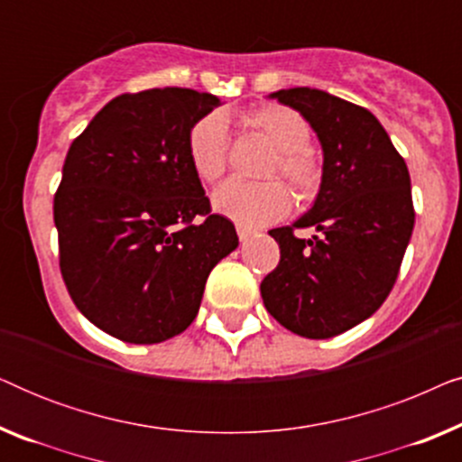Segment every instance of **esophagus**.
<instances>
[{
  "label": "esophagus",
  "instance_id": "1",
  "mask_svg": "<svg viewBox=\"0 0 462 462\" xmlns=\"http://www.w3.org/2000/svg\"><path fill=\"white\" fill-rule=\"evenodd\" d=\"M256 231H252V229H248V226H244V225H237V237H239V242H248V239L254 236Z\"/></svg>",
  "mask_w": 462,
  "mask_h": 462
}]
</instances>
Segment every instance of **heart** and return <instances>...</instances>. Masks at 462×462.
<instances>
[{
    "label": "heart",
    "mask_w": 462,
    "mask_h": 462,
    "mask_svg": "<svg viewBox=\"0 0 462 462\" xmlns=\"http://www.w3.org/2000/svg\"><path fill=\"white\" fill-rule=\"evenodd\" d=\"M244 122L277 149L267 174L282 172L300 198L313 195L319 182V168L307 149L311 130L305 119L288 106L267 105L250 111ZM187 155L195 176L204 182L223 176L229 155V130L223 113H210L193 124L187 136ZM212 208L244 226H263L286 217L292 208V191L282 180L231 179L214 191Z\"/></svg>",
    "instance_id": "heart-1"
}]
</instances>
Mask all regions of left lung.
Instances as JSON below:
<instances>
[{
  "mask_svg": "<svg viewBox=\"0 0 462 462\" xmlns=\"http://www.w3.org/2000/svg\"><path fill=\"white\" fill-rule=\"evenodd\" d=\"M269 98L311 125L324 153L313 206L271 229L280 264L261 283L267 311L290 332L332 338L368 319L387 299L414 229L406 162L368 109L318 88H288ZM294 226L319 236L293 237Z\"/></svg>",
  "mask_w": 462,
  "mask_h": 462,
  "instance_id": "8db88e82",
  "label": "left lung"
}]
</instances>
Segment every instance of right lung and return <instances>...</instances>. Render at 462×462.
I'll return each mask as SVG.
<instances>
[{
	"instance_id": "1",
	"label": "right lung",
	"mask_w": 462,
	"mask_h": 462,
	"mask_svg": "<svg viewBox=\"0 0 462 462\" xmlns=\"http://www.w3.org/2000/svg\"><path fill=\"white\" fill-rule=\"evenodd\" d=\"M218 105L189 88L122 94L69 147L54 195L60 273L81 315L124 343L185 332L239 245L187 155L193 124Z\"/></svg>"
}]
</instances>
